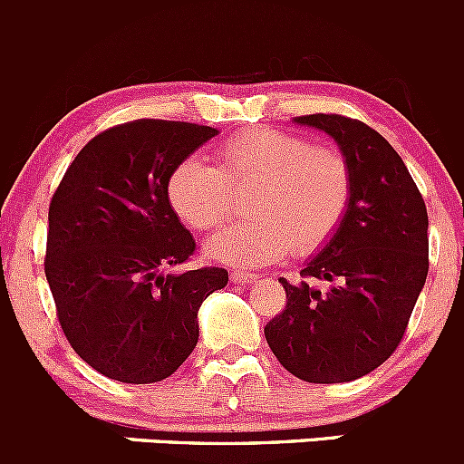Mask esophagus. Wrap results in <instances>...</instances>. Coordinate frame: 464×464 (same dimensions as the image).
Returning a JSON list of instances; mask_svg holds the SVG:
<instances>
[{"mask_svg": "<svg viewBox=\"0 0 464 464\" xmlns=\"http://www.w3.org/2000/svg\"><path fill=\"white\" fill-rule=\"evenodd\" d=\"M230 279H232L234 284H241V286H250V284L256 279V275L241 273V270H234V273L230 275Z\"/></svg>", "mask_w": 464, "mask_h": 464, "instance_id": "34e87169", "label": "esophagus"}]
</instances>
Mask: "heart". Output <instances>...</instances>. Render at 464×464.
Masks as SVG:
<instances>
[{"label":"heart","mask_w":464,"mask_h":464,"mask_svg":"<svg viewBox=\"0 0 464 464\" xmlns=\"http://www.w3.org/2000/svg\"><path fill=\"white\" fill-rule=\"evenodd\" d=\"M217 164L187 158L171 171L167 198L187 227H217L234 209V194L252 191V218L214 234L205 250L227 266H268L295 247L306 256L332 241L352 198L347 160L332 146L273 128H252L214 153Z\"/></svg>","instance_id":"obj_1"}]
</instances>
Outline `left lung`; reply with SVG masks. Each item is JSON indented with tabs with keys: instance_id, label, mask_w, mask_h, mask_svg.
Listing matches in <instances>:
<instances>
[{
	"instance_id": "1",
	"label": "left lung",
	"mask_w": 464,
	"mask_h": 464,
	"mask_svg": "<svg viewBox=\"0 0 464 464\" xmlns=\"http://www.w3.org/2000/svg\"><path fill=\"white\" fill-rule=\"evenodd\" d=\"M293 121L336 141L352 198L332 241L300 270L302 282L279 279L286 306L264 334L302 382H354L401 343L429 273V214L403 160L377 130L341 114Z\"/></svg>"
}]
</instances>
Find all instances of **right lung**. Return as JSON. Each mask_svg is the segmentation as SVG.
<instances>
[{"label": "right lung", "instance_id": "obj_1", "mask_svg": "<svg viewBox=\"0 0 464 464\" xmlns=\"http://www.w3.org/2000/svg\"><path fill=\"white\" fill-rule=\"evenodd\" d=\"M217 128L137 119L82 146L49 205L44 275L67 341L121 383L171 377L198 343V309L226 268L167 273L196 250L167 198L173 169Z\"/></svg>", "mask_w": 464, "mask_h": 464}]
</instances>
